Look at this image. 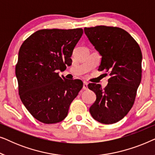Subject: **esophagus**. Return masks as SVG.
Instances as JSON below:
<instances>
[{
	"instance_id": "esophagus-1",
	"label": "esophagus",
	"mask_w": 155,
	"mask_h": 155,
	"mask_svg": "<svg viewBox=\"0 0 155 155\" xmlns=\"http://www.w3.org/2000/svg\"><path fill=\"white\" fill-rule=\"evenodd\" d=\"M83 90H87V82H83Z\"/></svg>"
}]
</instances>
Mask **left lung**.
Returning a JSON list of instances; mask_svg holds the SVG:
<instances>
[{
	"instance_id": "1",
	"label": "left lung",
	"mask_w": 155,
	"mask_h": 155,
	"mask_svg": "<svg viewBox=\"0 0 155 155\" xmlns=\"http://www.w3.org/2000/svg\"><path fill=\"white\" fill-rule=\"evenodd\" d=\"M84 31L101 56L99 71L111 75L104 89L100 84H88L97 97L90 112L101 124H115L126 116L134 103L142 77L140 48L130 34L119 27H84Z\"/></svg>"
}]
</instances>
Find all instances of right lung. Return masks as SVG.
Returning a JSON list of instances; mask_svg holds the SVG:
<instances>
[{
	"label": "right lung",
	"mask_w": 155,
	"mask_h": 155,
	"mask_svg": "<svg viewBox=\"0 0 155 155\" xmlns=\"http://www.w3.org/2000/svg\"><path fill=\"white\" fill-rule=\"evenodd\" d=\"M82 29H41L21 46L15 75L21 101L31 115L44 124H56L66 117L70 105L83 83L58 75L72 63L74 48Z\"/></svg>",
	"instance_id": "right-lung-1"
}]
</instances>
